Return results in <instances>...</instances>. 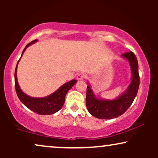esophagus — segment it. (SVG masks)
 Wrapping results in <instances>:
<instances>
[{"instance_id":"esophagus-1","label":"esophagus","mask_w":158,"mask_h":158,"mask_svg":"<svg viewBox=\"0 0 158 158\" xmlns=\"http://www.w3.org/2000/svg\"><path fill=\"white\" fill-rule=\"evenodd\" d=\"M84 78H85V73H81L77 75V80H83Z\"/></svg>"}]
</instances>
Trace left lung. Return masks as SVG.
Instances as JSON below:
<instances>
[{"instance_id":"1","label":"left lung","mask_w":158,"mask_h":158,"mask_svg":"<svg viewBox=\"0 0 158 158\" xmlns=\"http://www.w3.org/2000/svg\"><path fill=\"white\" fill-rule=\"evenodd\" d=\"M122 57L129 61L132 73L131 82L124 94L114 100L106 101L97 98L93 93L90 85L87 86L86 106L89 113L95 117L101 119H111L118 117L129 109L137 96L139 85L137 59L132 52L122 54Z\"/></svg>"}]
</instances>
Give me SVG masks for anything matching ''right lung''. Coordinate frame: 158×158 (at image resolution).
Instances as JSON below:
<instances>
[{
	"instance_id": "right-lung-1",
	"label": "right lung",
	"mask_w": 158,
	"mask_h": 158,
	"mask_svg": "<svg viewBox=\"0 0 158 158\" xmlns=\"http://www.w3.org/2000/svg\"><path fill=\"white\" fill-rule=\"evenodd\" d=\"M36 40L32 41L29 43L22 52V57L23 52H24L26 49L27 48L29 45H31L36 42ZM19 60L18 61L19 63ZM18 63L16 64V70H15V88H16V94L18 96L19 100L27 106L28 109L31 110L34 113L40 114V115H49V114H53L60 110L64 103V98L68 90L77 83L76 80H72V81L64 83L62 85L59 89L56 90L52 94L49 96L44 97V98H32L25 94L19 87L18 81H17L16 71Z\"/></svg>"
}]
</instances>
